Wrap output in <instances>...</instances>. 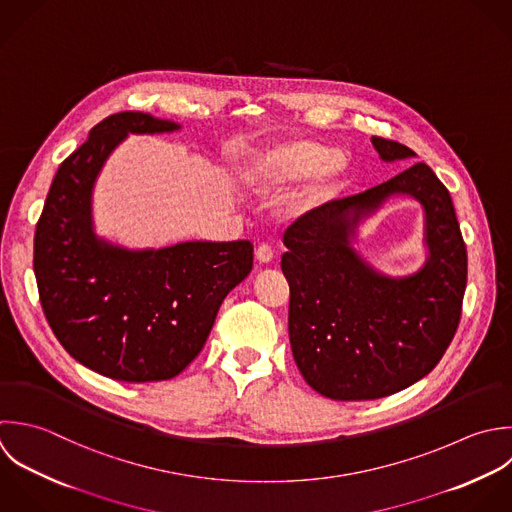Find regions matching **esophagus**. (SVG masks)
I'll return each instance as SVG.
<instances>
[{
    "label": "esophagus",
    "instance_id": "obj_1",
    "mask_svg": "<svg viewBox=\"0 0 512 512\" xmlns=\"http://www.w3.org/2000/svg\"><path fill=\"white\" fill-rule=\"evenodd\" d=\"M255 259H257L261 265L271 263V259H273V249H271L269 245H259L257 251H255Z\"/></svg>",
    "mask_w": 512,
    "mask_h": 512
}]
</instances>
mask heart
<instances>
[{"mask_svg": "<svg viewBox=\"0 0 512 512\" xmlns=\"http://www.w3.org/2000/svg\"><path fill=\"white\" fill-rule=\"evenodd\" d=\"M349 175V157L311 137H295L259 151L243 179L261 195H275L307 179L287 199L291 215L309 213L327 203Z\"/></svg>", "mask_w": 512, "mask_h": 512, "instance_id": "1", "label": "heart"}]
</instances>
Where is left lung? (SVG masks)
I'll list each match as a JSON object with an SVG mask.
<instances>
[{
    "label": "left lung",
    "instance_id": "obj_1",
    "mask_svg": "<svg viewBox=\"0 0 512 512\" xmlns=\"http://www.w3.org/2000/svg\"><path fill=\"white\" fill-rule=\"evenodd\" d=\"M383 161L415 151L371 139ZM409 194L424 205L426 265L389 278L352 247L358 223L389 196ZM281 269L291 289L289 339L303 379L333 401H371L399 393L443 359L463 309L467 247L447 187L415 163L365 193L329 201L283 235Z\"/></svg>",
    "mask_w": 512,
    "mask_h": 512
}]
</instances>
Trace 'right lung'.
<instances>
[{
  "instance_id": "1",
  "label": "right lung",
  "mask_w": 512,
  "mask_h": 512,
  "mask_svg": "<svg viewBox=\"0 0 512 512\" xmlns=\"http://www.w3.org/2000/svg\"><path fill=\"white\" fill-rule=\"evenodd\" d=\"M179 127L141 111L109 115L59 165L37 221L33 271L45 319L75 361L115 381L177 377L253 267L249 241L125 249L97 237L91 195L111 151L129 133Z\"/></svg>"
}]
</instances>
